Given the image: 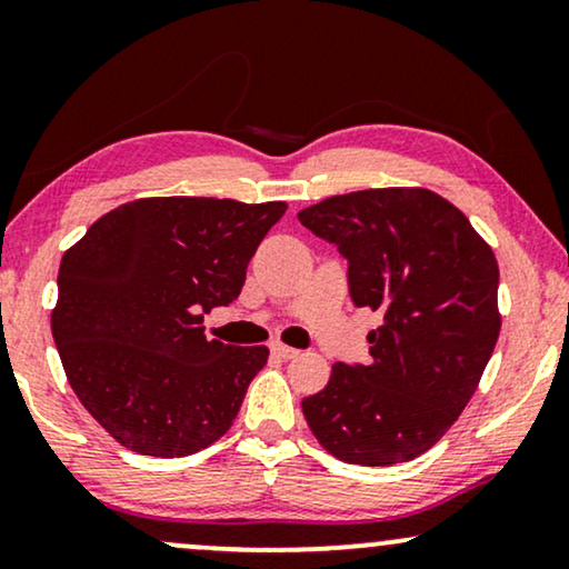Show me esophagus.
<instances>
[{
  "instance_id": "34e87169",
  "label": "esophagus",
  "mask_w": 569,
  "mask_h": 569,
  "mask_svg": "<svg viewBox=\"0 0 569 569\" xmlns=\"http://www.w3.org/2000/svg\"><path fill=\"white\" fill-rule=\"evenodd\" d=\"M271 355H277L279 360H292V357H298L300 352L295 347L282 345V341H271Z\"/></svg>"
}]
</instances>
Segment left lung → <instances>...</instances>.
I'll list each match as a JSON object with an SVG mask.
<instances>
[{
  "mask_svg": "<svg viewBox=\"0 0 569 569\" xmlns=\"http://www.w3.org/2000/svg\"><path fill=\"white\" fill-rule=\"evenodd\" d=\"M298 220L347 259L355 306L383 318L368 333L370 362H337L323 391L302 399L308 427L339 461H411L450 430L495 352L492 248L430 189L341 193Z\"/></svg>",
  "mask_w": 569,
  "mask_h": 569,
  "instance_id": "obj_1",
  "label": "left lung"
}]
</instances>
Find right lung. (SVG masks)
<instances>
[{
  "label": "right lung",
  "instance_id": "right-lung-1",
  "mask_svg": "<svg viewBox=\"0 0 569 569\" xmlns=\"http://www.w3.org/2000/svg\"><path fill=\"white\" fill-rule=\"evenodd\" d=\"M284 201L152 197L90 224L59 267L51 310L67 380L123 448L181 458L220 440L269 349L224 345L204 313L230 306Z\"/></svg>",
  "mask_w": 569,
  "mask_h": 569
}]
</instances>
